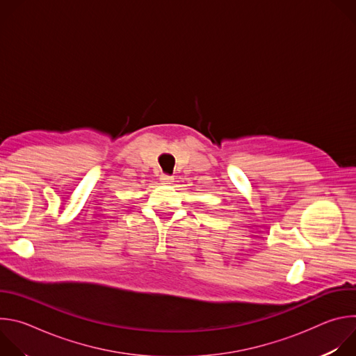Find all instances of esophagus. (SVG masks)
I'll return each mask as SVG.
<instances>
[{"label":"esophagus","mask_w":356,"mask_h":356,"mask_svg":"<svg viewBox=\"0 0 356 356\" xmlns=\"http://www.w3.org/2000/svg\"><path fill=\"white\" fill-rule=\"evenodd\" d=\"M159 179H161V181H163V183H170V181L173 180V177H172L170 175H166V173H161Z\"/></svg>","instance_id":"obj_1"}]
</instances>
